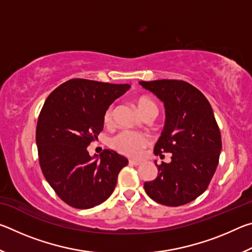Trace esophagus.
Masks as SVG:
<instances>
[{
  "label": "esophagus",
  "mask_w": 252,
  "mask_h": 252,
  "mask_svg": "<svg viewBox=\"0 0 252 252\" xmlns=\"http://www.w3.org/2000/svg\"><path fill=\"white\" fill-rule=\"evenodd\" d=\"M141 163H142V162L141 161H138V160H129V164L130 165H135V167H136V165H140Z\"/></svg>",
  "instance_id": "esophagus-1"
}]
</instances>
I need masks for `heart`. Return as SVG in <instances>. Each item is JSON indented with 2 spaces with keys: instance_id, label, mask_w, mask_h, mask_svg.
Returning <instances> with one entry per match:
<instances>
[{
  "instance_id": "heart-1",
  "label": "heart",
  "mask_w": 252,
  "mask_h": 252,
  "mask_svg": "<svg viewBox=\"0 0 252 252\" xmlns=\"http://www.w3.org/2000/svg\"><path fill=\"white\" fill-rule=\"evenodd\" d=\"M136 106H138L139 112L143 116L148 111H158L157 104L151 99L146 96L139 97L136 101ZM113 113L114 106L110 105L105 110L103 122L106 126L112 125L113 121ZM149 144V138L143 133L133 131H122L117 135H114L110 141V146L114 151L121 153L123 156L130 158H138L142 155L143 149Z\"/></svg>"
}]
</instances>
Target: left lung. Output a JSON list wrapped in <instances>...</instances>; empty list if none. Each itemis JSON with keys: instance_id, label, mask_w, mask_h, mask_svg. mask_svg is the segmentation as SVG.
Returning <instances> with one entry per match:
<instances>
[{"instance_id": "left-lung-1", "label": "left lung", "mask_w": 252, "mask_h": 252, "mask_svg": "<svg viewBox=\"0 0 252 252\" xmlns=\"http://www.w3.org/2000/svg\"><path fill=\"white\" fill-rule=\"evenodd\" d=\"M164 103L165 125L155 155L171 153V162L156 165L158 177L144 183L147 194L169 207L189 203L210 183L221 150V134L210 103L182 80L140 81Z\"/></svg>"}]
</instances>
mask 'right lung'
<instances>
[{
    "instance_id": "obj_1",
    "label": "right lung",
    "mask_w": 252,
    "mask_h": 252,
    "mask_svg": "<svg viewBox=\"0 0 252 252\" xmlns=\"http://www.w3.org/2000/svg\"><path fill=\"white\" fill-rule=\"evenodd\" d=\"M129 89V84L72 79L45 100L35 135L40 167L69 206L90 209L112 194L127 159L112 150L90 157L87 148L103 130L105 110Z\"/></svg>"
}]
</instances>
